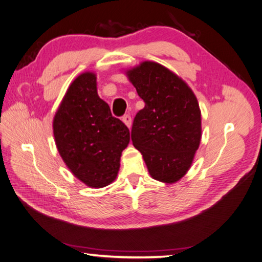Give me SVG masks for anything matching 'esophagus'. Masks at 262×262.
<instances>
[{"label": "esophagus", "mask_w": 262, "mask_h": 262, "mask_svg": "<svg viewBox=\"0 0 262 262\" xmlns=\"http://www.w3.org/2000/svg\"><path fill=\"white\" fill-rule=\"evenodd\" d=\"M121 120L124 121L125 125H126L127 127H128V128H130V127H132V117L129 116L128 114L125 115V116H123V118H121Z\"/></svg>", "instance_id": "34e87169"}]
</instances>
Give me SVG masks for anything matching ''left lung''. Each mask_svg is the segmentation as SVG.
<instances>
[{"label":"left lung","instance_id":"left-lung-1","mask_svg":"<svg viewBox=\"0 0 262 262\" xmlns=\"http://www.w3.org/2000/svg\"><path fill=\"white\" fill-rule=\"evenodd\" d=\"M145 107L132 127L151 178L172 184L190 169L201 142V111L187 83L157 62L144 61L126 71Z\"/></svg>","mask_w":262,"mask_h":262}]
</instances>
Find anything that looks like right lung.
I'll list each match as a JSON object with an SVG mask.
<instances>
[{
    "instance_id": "obj_1",
    "label": "right lung",
    "mask_w": 262,
    "mask_h": 262,
    "mask_svg": "<svg viewBox=\"0 0 262 262\" xmlns=\"http://www.w3.org/2000/svg\"><path fill=\"white\" fill-rule=\"evenodd\" d=\"M52 126L59 154L78 180L94 188L115 181L129 129L99 98L94 72H83L71 82Z\"/></svg>"
}]
</instances>
